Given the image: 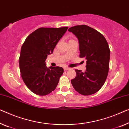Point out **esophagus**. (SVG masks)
Returning <instances> with one entry per match:
<instances>
[{
    "label": "esophagus",
    "mask_w": 129,
    "mask_h": 129,
    "mask_svg": "<svg viewBox=\"0 0 129 129\" xmlns=\"http://www.w3.org/2000/svg\"><path fill=\"white\" fill-rule=\"evenodd\" d=\"M64 71H68V70H70V68H68V67H64Z\"/></svg>",
    "instance_id": "obj_1"
}]
</instances>
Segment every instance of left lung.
Returning <instances> with one entry per match:
<instances>
[{
    "instance_id": "1",
    "label": "left lung",
    "mask_w": 129,
    "mask_h": 129,
    "mask_svg": "<svg viewBox=\"0 0 129 129\" xmlns=\"http://www.w3.org/2000/svg\"><path fill=\"white\" fill-rule=\"evenodd\" d=\"M68 31L78 38L79 57L86 59V71L75 70L76 76L71 83L80 94L91 95L101 89L107 78L110 58L108 44L103 35L86 25L72 26Z\"/></svg>"
}]
</instances>
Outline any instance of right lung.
Segmentation results:
<instances>
[{"label":"right lung","mask_w":129,"mask_h":129,"mask_svg":"<svg viewBox=\"0 0 129 129\" xmlns=\"http://www.w3.org/2000/svg\"><path fill=\"white\" fill-rule=\"evenodd\" d=\"M68 28H39L23 43L19 59L21 77L28 89L36 94H49L58 83L64 70L59 67L47 68L45 61Z\"/></svg>","instance_id":"obj_1"}]
</instances>
